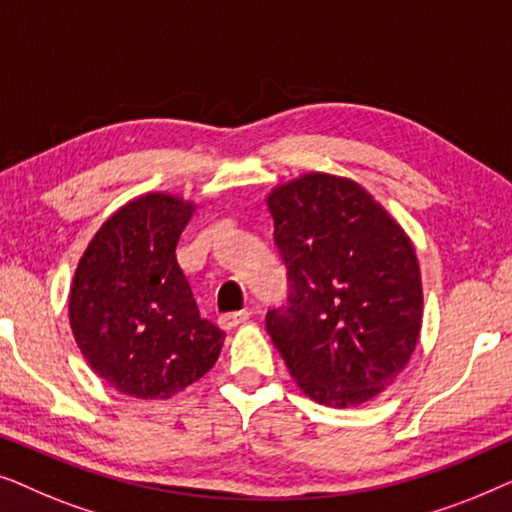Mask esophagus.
<instances>
[{
    "instance_id": "esophagus-1",
    "label": "esophagus",
    "mask_w": 512,
    "mask_h": 512,
    "mask_svg": "<svg viewBox=\"0 0 512 512\" xmlns=\"http://www.w3.org/2000/svg\"><path fill=\"white\" fill-rule=\"evenodd\" d=\"M244 321H249V312L247 310L228 312V314H221V317H219V326L223 328V331H233V328L242 326Z\"/></svg>"
}]
</instances>
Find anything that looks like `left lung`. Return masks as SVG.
I'll list each match as a JSON object with an SVG mask.
<instances>
[{
    "label": "left lung",
    "mask_w": 512,
    "mask_h": 512,
    "mask_svg": "<svg viewBox=\"0 0 512 512\" xmlns=\"http://www.w3.org/2000/svg\"><path fill=\"white\" fill-rule=\"evenodd\" d=\"M265 202L289 277V305L265 317L272 342L312 401H370L408 366L422 331L410 237L366 188L335 174H303Z\"/></svg>",
    "instance_id": "1"
}]
</instances>
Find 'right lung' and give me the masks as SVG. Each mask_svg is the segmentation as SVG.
Wrapping results in <instances>:
<instances>
[{
  "instance_id": "1",
  "label": "right lung",
  "mask_w": 512,
  "mask_h": 512,
  "mask_svg": "<svg viewBox=\"0 0 512 512\" xmlns=\"http://www.w3.org/2000/svg\"><path fill=\"white\" fill-rule=\"evenodd\" d=\"M195 212L170 193L130 200L97 230L76 265L69 326L88 366L135 398H170L209 373L223 331L202 319L177 263Z\"/></svg>"
}]
</instances>
